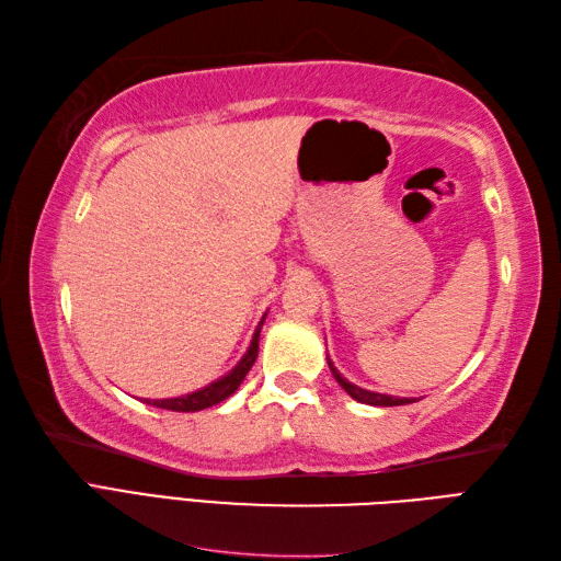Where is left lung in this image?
Instances as JSON below:
<instances>
[{"label":"left lung","mask_w":561,"mask_h":561,"mask_svg":"<svg viewBox=\"0 0 561 561\" xmlns=\"http://www.w3.org/2000/svg\"><path fill=\"white\" fill-rule=\"evenodd\" d=\"M328 366H331V371H333L335 380H337L340 386H343V390L350 394V398H352V400H357V402H362V404H374V407H398V404H409V402H414V400H409V398H392V394L364 390V388H359V386L350 383L347 378H343V374L337 371V368L333 366V362H331V359H328Z\"/></svg>","instance_id":"8db88e82"}]
</instances>
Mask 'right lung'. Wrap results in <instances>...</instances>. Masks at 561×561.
Segmentation results:
<instances>
[{
    "instance_id": "add662e5",
    "label": "right lung",
    "mask_w": 561,
    "mask_h": 561,
    "mask_svg": "<svg viewBox=\"0 0 561 561\" xmlns=\"http://www.w3.org/2000/svg\"><path fill=\"white\" fill-rule=\"evenodd\" d=\"M264 319H266V313L262 317V321H259L256 331H254V335H252V343H250L248 352H244V357L238 362V366L233 368V371H228L224 378L214 380V383H209L207 388L195 390V392H187V394H181V398H171V400H145V402L152 404V407H159V409H169V412H199V409L214 407V404H218V402H224L226 398H230V394H233V392L240 388V383L244 380V376H248L252 364L256 362V354H259V333H262Z\"/></svg>"
}]
</instances>
